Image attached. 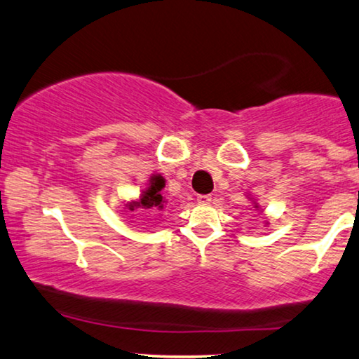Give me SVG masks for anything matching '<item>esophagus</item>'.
<instances>
[{"label":"esophagus","mask_w":359,"mask_h":359,"mask_svg":"<svg viewBox=\"0 0 359 359\" xmlns=\"http://www.w3.org/2000/svg\"><path fill=\"white\" fill-rule=\"evenodd\" d=\"M196 201H198L200 205H210V201H211V196L210 195H198L196 196Z\"/></svg>","instance_id":"1"}]
</instances>
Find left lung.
<instances>
[{
    "instance_id": "1",
    "label": "left lung",
    "mask_w": 359,
    "mask_h": 359,
    "mask_svg": "<svg viewBox=\"0 0 359 359\" xmlns=\"http://www.w3.org/2000/svg\"><path fill=\"white\" fill-rule=\"evenodd\" d=\"M254 208H259V205H257V203H254Z\"/></svg>"
}]
</instances>
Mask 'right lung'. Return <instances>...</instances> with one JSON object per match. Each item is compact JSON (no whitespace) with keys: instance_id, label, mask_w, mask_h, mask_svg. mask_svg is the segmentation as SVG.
Here are the masks:
<instances>
[{"instance_id":"1","label":"right lung","mask_w":359,"mask_h":359,"mask_svg":"<svg viewBox=\"0 0 359 359\" xmlns=\"http://www.w3.org/2000/svg\"><path fill=\"white\" fill-rule=\"evenodd\" d=\"M165 187V180L163 175H153L149 179V184L146 189L141 191L138 198L127 203V208L133 211L136 208H144V210H164L165 200L164 196L161 195V190Z\"/></svg>"}]
</instances>
